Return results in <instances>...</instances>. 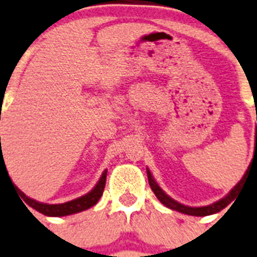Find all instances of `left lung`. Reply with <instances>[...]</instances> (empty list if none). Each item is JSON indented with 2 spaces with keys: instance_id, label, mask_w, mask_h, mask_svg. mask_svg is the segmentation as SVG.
<instances>
[{
  "instance_id": "obj_1",
  "label": "left lung",
  "mask_w": 257,
  "mask_h": 257,
  "mask_svg": "<svg viewBox=\"0 0 257 257\" xmlns=\"http://www.w3.org/2000/svg\"><path fill=\"white\" fill-rule=\"evenodd\" d=\"M256 146H257V129H256ZM256 146H255V155H256ZM255 155H253V159H252V162L255 161ZM249 167H251V165H249ZM249 167H248V170H249ZM248 170H247V172H245V175L243 176L242 180H240L238 184L235 185L234 188L230 191V193H228L225 198H222V200H219V201L214 202V204H212V205L201 206V208H191V206H185V205H183V204H179V202L175 201V200H172L171 197H169V196L166 195L165 192L159 188V185L155 183V180L153 179L152 174H150V171H149V170H148V179H149V184H150V188L153 189L154 195L158 197V200L162 202V204H163V205H166L167 208L172 209V210H178V212H180V213H184V214L204 217V215H210V214H214V213L221 212L222 209H225L226 206L230 204V202L234 201V198L236 197V192H238L239 189H240V187H242L245 176H247V174H248Z\"/></svg>"
}]
</instances>
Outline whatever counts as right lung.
Listing matches in <instances>:
<instances>
[{
	"instance_id": "add662e5",
	"label": "right lung",
	"mask_w": 257,
	"mask_h": 257,
	"mask_svg": "<svg viewBox=\"0 0 257 257\" xmlns=\"http://www.w3.org/2000/svg\"><path fill=\"white\" fill-rule=\"evenodd\" d=\"M2 158H4V157H1L0 162L2 161ZM105 178H107V170L103 172L100 179H99V182L96 183V185L94 187V189L88 192L87 195L75 198V200H72V201L64 202V204H56V205H49V204H43V202L35 201V200L27 197V196H26L23 192L19 191L18 188L17 189L19 191V195L23 198V201H25L29 206H31V208H34L35 210H38L39 213H43L44 215H51V217H62V215H69L82 212V210H86V209L95 205L96 202L99 201V198L102 197L103 191H104Z\"/></svg>"
}]
</instances>
